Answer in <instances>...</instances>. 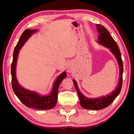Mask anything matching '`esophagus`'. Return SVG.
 Masks as SVG:
<instances>
[{"instance_id":"obj_1","label":"esophagus","mask_w":134,"mask_h":134,"mask_svg":"<svg viewBox=\"0 0 134 134\" xmlns=\"http://www.w3.org/2000/svg\"><path fill=\"white\" fill-rule=\"evenodd\" d=\"M67 71H68V72H71L72 71V67L71 66V65H68V67H67Z\"/></svg>"}]
</instances>
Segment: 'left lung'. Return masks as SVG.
Returning <instances> with one entry per match:
<instances>
[{
	"mask_svg": "<svg viewBox=\"0 0 134 134\" xmlns=\"http://www.w3.org/2000/svg\"><path fill=\"white\" fill-rule=\"evenodd\" d=\"M97 29L99 32L98 37L99 42L103 45L108 48H110L118 60L119 67V83L115 90L111 94H108L107 96L100 97L99 98L90 99L83 96V94L79 91L77 85L76 81L73 80L74 85L75 86L77 93L80 99V105L86 109L100 110L105 108L109 106L112 103L115 99L118 96L121 90L122 86V74H123V62L121 58V54L120 52L118 45L115 41L110 35L109 32L108 31L105 27L100 24H97Z\"/></svg>",
	"mask_w": 134,
	"mask_h": 134,
	"instance_id": "1",
	"label": "left lung"
}]
</instances>
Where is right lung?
<instances>
[{
  "label": "right lung",
  "mask_w": 134,
  "mask_h": 134,
  "mask_svg": "<svg viewBox=\"0 0 134 134\" xmlns=\"http://www.w3.org/2000/svg\"><path fill=\"white\" fill-rule=\"evenodd\" d=\"M37 30L26 29L21 36V38L16 45L13 51V61L11 64V75H12V86L13 92L20 100L28 108H34L39 110H48L54 108L56 105L58 96V90L60 83L66 77V72H64L58 77L54 83L53 91L49 96H40L34 92H31L22 87L19 85L16 78L15 69L17 58L19 49L22 48L31 34Z\"/></svg>",
  "instance_id": "1"
}]
</instances>
